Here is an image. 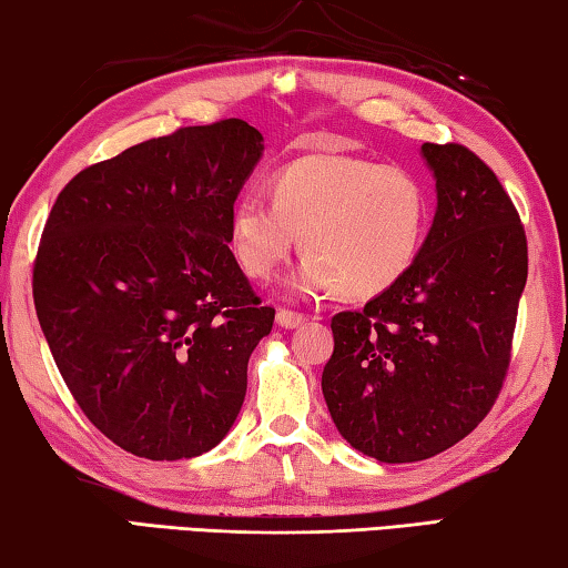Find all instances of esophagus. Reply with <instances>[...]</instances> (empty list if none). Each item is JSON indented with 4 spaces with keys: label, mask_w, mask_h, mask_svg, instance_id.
Masks as SVG:
<instances>
[{
    "label": "esophagus",
    "mask_w": 568,
    "mask_h": 568,
    "mask_svg": "<svg viewBox=\"0 0 568 568\" xmlns=\"http://www.w3.org/2000/svg\"><path fill=\"white\" fill-rule=\"evenodd\" d=\"M307 318L303 313H295V311H285V307H281V311H277V315H275V323L281 325V328H285V331H291V328H297V325H303Z\"/></svg>",
    "instance_id": "esophagus-1"
}]
</instances>
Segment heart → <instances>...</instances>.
<instances>
[{"instance_id":"obj_1","label":"heart","mask_w":568,"mask_h":568,"mask_svg":"<svg viewBox=\"0 0 568 568\" xmlns=\"http://www.w3.org/2000/svg\"><path fill=\"white\" fill-rule=\"evenodd\" d=\"M271 197L245 192L230 210L227 243L237 265L267 281L301 237L291 291H338L365 301L390 291L416 261L428 203L420 182L400 168L348 155L301 158L275 172Z\"/></svg>"}]
</instances>
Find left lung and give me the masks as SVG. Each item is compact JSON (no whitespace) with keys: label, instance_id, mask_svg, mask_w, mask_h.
<instances>
[{"label":"left lung","instance_id":"obj_1","mask_svg":"<svg viewBox=\"0 0 568 568\" xmlns=\"http://www.w3.org/2000/svg\"><path fill=\"white\" fill-rule=\"evenodd\" d=\"M438 207L410 271L363 311L333 315L323 396L361 454L410 464L466 438L501 393L526 233L494 170L468 148L423 142Z\"/></svg>","mask_w":568,"mask_h":568}]
</instances>
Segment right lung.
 Wrapping results in <instances>:
<instances>
[{
	"instance_id": "obj_1",
	"label": "right lung",
	"mask_w": 568,
	"mask_h": 568,
	"mask_svg": "<svg viewBox=\"0 0 568 568\" xmlns=\"http://www.w3.org/2000/svg\"><path fill=\"white\" fill-rule=\"evenodd\" d=\"M263 134L220 120L84 168L37 250V318L67 388L112 444L150 460L215 448L275 311L227 247Z\"/></svg>"
}]
</instances>
